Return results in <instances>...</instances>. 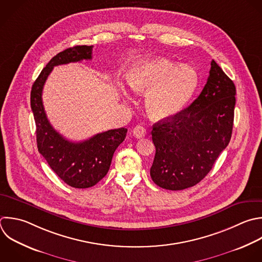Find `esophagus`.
I'll use <instances>...</instances> for the list:
<instances>
[{
  "label": "esophagus",
  "mask_w": 262,
  "mask_h": 262,
  "mask_svg": "<svg viewBox=\"0 0 262 262\" xmlns=\"http://www.w3.org/2000/svg\"><path fill=\"white\" fill-rule=\"evenodd\" d=\"M132 132H133V135H134L136 138H142V137H144V136L146 135V130H145V128H144L143 126H141V125L135 126Z\"/></svg>",
  "instance_id": "34e87169"
}]
</instances>
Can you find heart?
<instances>
[{
	"mask_svg": "<svg viewBox=\"0 0 262 262\" xmlns=\"http://www.w3.org/2000/svg\"><path fill=\"white\" fill-rule=\"evenodd\" d=\"M130 89L145 96V108L154 120H169L179 114L194 94L199 74L190 66L162 57L134 63L128 74Z\"/></svg>",
	"mask_w": 262,
	"mask_h": 262,
	"instance_id": "b5f03b06",
	"label": "heart"
}]
</instances>
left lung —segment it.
<instances>
[{
  "instance_id": "obj_1",
  "label": "left lung",
  "mask_w": 262,
  "mask_h": 262,
  "mask_svg": "<svg viewBox=\"0 0 262 262\" xmlns=\"http://www.w3.org/2000/svg\"><path fill=\"white\" fill-rule=\"evenodd\" d=\"M234 95L233 82L212 60L198 98L175 117L154 124L156 155L150 177L157 185L180 190L195 185L210 172L231 137Z\"/></svg>"
}]
</instances>
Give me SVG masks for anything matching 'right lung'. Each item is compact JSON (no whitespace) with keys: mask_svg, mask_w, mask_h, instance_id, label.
Listing matches in <instances>:
<instances>
[{"mask_svg":"<svg viewBox=\"0 0 262 262\" xmlns=\"http://www.w3.org/2000/svg\"><path fill=\"white\" fill-rule=\"evenodd\" d=\"M92 48L93 46L86 45L75 46L55 55L43 69L31 91L38 150L58 177L76 188L91 187L106 175L114 152L124 141L127 129H113L81 142H72L49 123L43 105L42 92L54 67L92 59Z\"/></svg>","mask_w":262,"mask_h":262,"instance_id":"right-lung-1","label":"right lung"}]
</instances>
